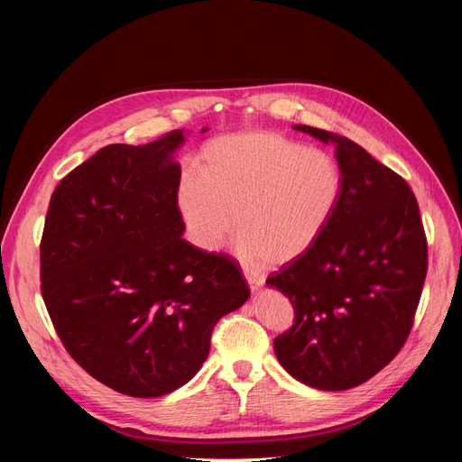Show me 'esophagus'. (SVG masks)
Returning a JSON list of instances; mask_svg holds the SVG:
<instances>
[{
  "instance_id": "34e87169",
  "label": "esophagus",
  "mask_w": 462,
  "mask_h": 462,
  "mask_svg": "<svg viewBox=\"0 0 462 462\" xmlns=\"http://www.w3.org/2000/svg\"><path fill=\"white\" fill-rule=\"evenodd\" d=\"M245 277H246V282H248L250 289H253V291H260V289H262V285H263V279H262L260 275L245 272Z\"/></svg>"
}]
</instances>
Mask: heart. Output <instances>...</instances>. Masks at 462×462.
<instances>
[{"label": "heart", "mask_w": 462, "mask_h": 462, "mask_svg": "<svg viewBox=\"0 0 462 462\" xmlns=\"http://www.w3.org/2000/svg\"><path fill=\"white\" fill-rule=\"evenodd\" d=\"M341 192V167L329 152L273 133H239L204 148L179 208L200 248L219 250L235 229L246 263L282 265L319 239Z\"/></svg>", "instance_id": "heart-1"}]
</instances>
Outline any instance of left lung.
Segmentation results:
<instances>
[{"instance_id": "1", "label": "left lung", "mask_w": 462, "mask_h": 462, "mask_svg": "<svg viewBox=\"0 0 462 462\" xmlns=\"http://www.w3.org/2000/svg\"><path fill=\"white\" fill-rule=\"evenodd\" d=\"M295 129L335 144L343 192L319 239L265 279L295 310L273 348L299 382L343 391L368 382L407 341L428 272L426 233L401 175L351 138Z\"/></svg>"}]
</instances>
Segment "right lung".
Returning <instances> with one entry per match:
<instances>
[{"label":"right lung","instance_id":"obj_1","mask_svg":"<svg viewBox=\"0 0 462 462\" xmlns=\"http://www.w3.org/2000/svg\"><path fill=\"white\" fill-rule=\"evenodd\" d=\"M206 129H202L204 133ZM109 144L55 187L40 243V289L67 353L131 397L185 385L214 326L250 297L241 265L183 239V144Z\"/></svg>","mask_w":462,"mask_h":462}]
</instances>
